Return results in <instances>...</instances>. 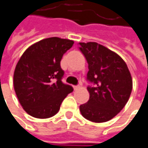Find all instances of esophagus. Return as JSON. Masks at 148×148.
<instances>
[{
    "mask_svg": "<svg viewBox=\"0 0 148 148\" xmlns=\"http://www.w3.org/2000/svg\"><path fill=\"white\" fill-rule=\"evenodd\" d=\"M79 86H74V90H77V89H79Z\"/></svg>",
    "mask_w": 148,
    "mask_h": 148,
    "instance_id": "34e87169",
    "label": "esophagus"
}]
</instances>
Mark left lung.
Returning a JSON list of instances; mask_svg holds the SVG:
<instances>
[{
	"mask_svg": "<svg viewBox=\"0 0 148 148\" xmlns=\"http://www.w3.org/2000/svg\"><path fill=\"white\" fill-rule=\"evenodd\" d=\"M88 63L86 79L89 100L79 106L81 115L93 123H103L116 116L132 92V78L125 62L115 52L95 42L79 43Z\"/></svg>",
	"mask_w": 148,
	"mask_h": 148,
	"instance_id": "1",
	"label": "left lung"
}]
</instances>
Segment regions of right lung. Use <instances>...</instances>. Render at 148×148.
Wrapping results in <instances>:
<instances>
[{"instance_id": "right-lung-1", "label": "right lung", "mask_w": 148, "mask_h": 148, "mask_svg": "<svg viewBox=\"0 0 148 148\" xmlns=\"http://www.w3.org/2000/svg\"><path fill=\"white\" fill-rule=\"evenodd\" d=\"M74 41L49 38L30 46L18 60L14 74V86L23 109L36 118L56 115L67 95L74 91L62 79L63 54Z\"/></svg>"}]
</instances>
